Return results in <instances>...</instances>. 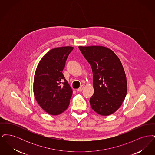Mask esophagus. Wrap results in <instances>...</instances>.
Instances as JSON below:
<instances>
[{"label":"esophagus","instance_id":"34e87169","mask_svg":"<svg viewBox=\"0 0 155 155\" xmlns=\"http://www.w3.org/2000/svg\"><path fill=\"white\" fill-rule=\"evenodd\" d=\"M84 85H82L81 87L77 89V91H78V92H81V91H82L84 89Z\"/></svg>","mask_w":155,"mask_h":155}]
</instances>
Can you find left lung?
I'll return each mask as SVG.
<instances>
[{
	"label": "left lung",
	"instance_id": "left-lung-1",
	"mask_svg": "<svg viewBox=\"0 0 155 155\" xmlns=\"http://www.w3.org/2000/svg\"><path fill=\"white\" fill-rule=\"evenodd\" d=\"M78 48L92 70L94 94L90 98L91 106L100 115H110L120 107L127 95V78L121 62L104 46Z\"/></svg>",
	"mask_w": 155,
	"mask_h": 155
}]
</instances>
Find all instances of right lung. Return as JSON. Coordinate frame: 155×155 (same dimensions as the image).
Masks as SVG:
<instances>
[{"label":"right lung","mask_w":155,"mask_h":155,"mask_svg":"<svg viewBox=\"0 0 155 155\" xmlns=\"http://www.w3.org/2000/svg\"><path fill=\"white\" fill-rule=\"evenodd\" d=\"M73 49L69 46L52 49L37 66L34 78V94L41 108L51 115H59L69 106L73 90L62 71L67 58ZM63 80L65 82L61 85Z\"/></svg>","instance_id":"add662e5"}]
</instances>
